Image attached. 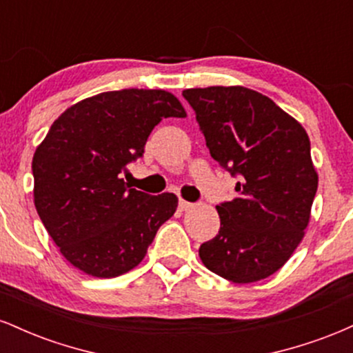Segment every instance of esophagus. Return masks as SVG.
<instances>
[{"mask_svg": "<svg viewBox=\"0 0 353 353\" xmlns=\"http://www.w3.org/2000/svg\"><path fill=\"white\" fill-rule=\"evenodd\" d=\"M190 208H192V204H190V202L184 201V199L179 201V209H181V210H189Z\"/></svg>", "mask_w": 353, "mask_h": 353, "instance_id": "esophagus-1", "label": "esophagus"}]
</instances>
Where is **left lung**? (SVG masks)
<instances>
[{
  "label": "left lung",
  "instance_id": "obj_1",
  "mask_svg": "<svg viewBox=\"0 0 353 353\" xmlns=\"http://www.w3.org/2000/svg\"><path fill=\"white\" fill-rule=\"evenodd\" d=\"M210 156L239 177L237 196L217 205L221 229L199 257L234 283L277 272L301 244L319 176L305 129L272 99L244 86L182 91Z\"/></svg>",
  "mask_w": 353,
  "mask_h": 353
}]
</instances>
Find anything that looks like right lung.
<instances>
[{"label": "right lung", "instance_id": "right-lung-1", "mask_svg": "<svg viewBox=\"0 0 353 353\" xmlns=\"http://www.w3.org/2000/svg\"><path fill=\"white\" fill-rule=\"evenodd\" d=\"M164 117L185 111L163 89L101 92L68 108L36 148L38 216L64 259L84 274L111 279L134 269L176 212L172 192L149 196L121 179Z\"/></svg>", "mask_w": 353, "mask_h": 353}]
</instances>
